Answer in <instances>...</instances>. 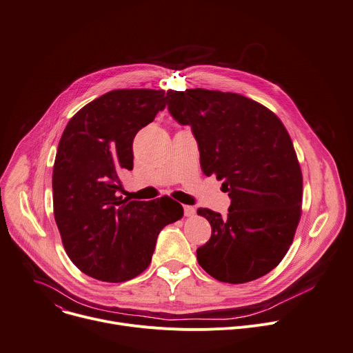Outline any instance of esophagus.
Instances as JSON below:
<instances>
[{
	"instance_id": "esophagus-1",
	"label": "esophagus",
	"mask_w": 353,
	"mask_h": 353,
	"mask_svg": "<svg viewBox=\"0 0 353 353\" xmlns=\"http://www.w3.org/2000/svg\"><path fill=\"white\" fill-rule=\"evenodd\" d=\"M196 214V208L191 207V205H184V215L185 216H194Z\"/></svg>"
}]
</instances>
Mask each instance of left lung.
<instances>
[{"label":"left lung","mask_w":353,"mask_h":353,"mask_svg":"<svg viewBox=\"0 0 353 353\" xmlns=\"http://www.w3.org/2000/svg\"><path fill=\"white\" fill-rule=\"evenodd\" d=\"M170 115L191 126L204 174L228 191V214L199 208L211 225L199 265L223 283H246L274 269L301 215L303 176L290 135L266 107L235 92L169 90Z\"/></svg>","instance_id":"8db88e82"}]
</instances>
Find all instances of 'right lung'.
<instances>
[{
    "label": "right lung",
    "mask_w": 353,
    "mask_h": 353,
    "mask_svg": "<svg viewBox=\"0 0 353 353\" xmlns=\"http://www.w3.org/2000/svg\"><path fill=\"white\" fill-rule=\"evenodd\" d=\"M165 107L163 90H114L83 107L60 138L54 219L70 261L90 277H137L150 265L159 232L183 216V207L169 197L119 196L121 173L134 168L135 135Z\"/></svg>",
    "instance_id": "right-lung-1"
}]
</instances>
